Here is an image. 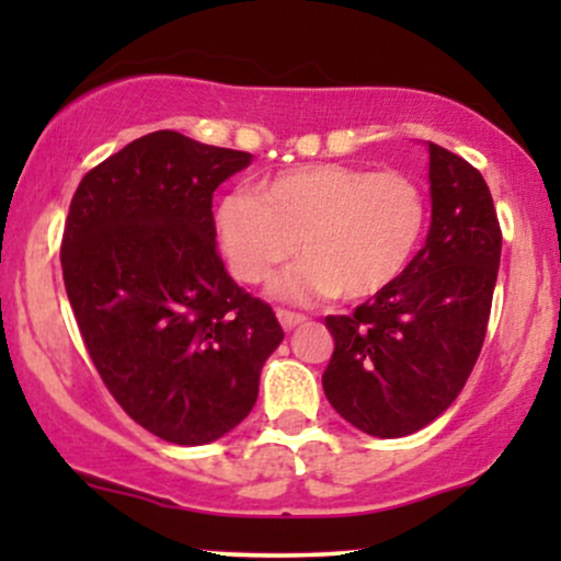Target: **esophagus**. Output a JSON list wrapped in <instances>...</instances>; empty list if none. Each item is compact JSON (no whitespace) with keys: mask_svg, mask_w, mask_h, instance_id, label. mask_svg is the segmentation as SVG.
Instances as JSON below:
<instances>
[{"mask_svg":"<svg viewBox=\"0 0 561 561\" xmlns=\"http://www.w3.org/2000/svg\"><path fill=\"white\" fill-rule=\"evenodd\" d=\"M276 317H279L282 327H285V330H295V327H298V324H302V321H306V317H302V313L287 311V308H279V311H276Z\"/></svg>","mask_w":561,"mask_h":561,"instance_id":"1","label":"esophagus"}]
</instances>
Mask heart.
Segmentation results:
<instances>
[{
    "label": "heart",
    "mask_w": 561,
    "mask_h": 561,
    "mask_svg": "<svg viewBox=\"0 0 561 561\" xmlns=\"http://www.w3.org/2000/svg\"><path fill=\"white\" fill-rule=\"evenodd\" d=\"M427 227V199L409 173L313 163L266 179L255 197L231 192L216 210L229 268L263 285L300 250L279 282L285 298L369 300L401 279Z\"/></svg>",
    "instance_id": "heart-1"
}]
</instances>
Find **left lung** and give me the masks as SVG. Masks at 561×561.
Instances as JSON below:
<instances>
[{
  "label": "left lung",
  "mask_w": 561,
  "mask_h": 561,
  "mask_svg": "<svg viewBox=\"0 0 561 561\" xmlns=\"http://www.w3.org/2000/svg\"><path fill=\"white\" fill-rule=\"evenodd\" d=\"M433 224L401 279L351 317H327L334 351L321 385L332 409L375 437L437 420L472 375L485 343L501 227L482 173L430 145Z\"/></svg>",
  "instance_id": "8db88e82"
}]
</instances>
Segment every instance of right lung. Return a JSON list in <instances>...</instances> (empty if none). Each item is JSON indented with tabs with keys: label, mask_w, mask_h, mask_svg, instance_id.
Returning a JSON list of instances; mask_svg holds the SVG:
<instances>
[{
	"label": "right lung",
	"mask_w": 561,
	"mask_h": 561,
	"mask_svg": "<svg viewBox=\"0 0 561 561\" xmlns=\"http://www.w3.org/2000/svg\"><path fill=\"white\" fill-rule=\"evenodd\" d=\"M248 163L165 128L94 165L70 199L60 263L89 358L121 409L176 446L234 430L285 337L216 248L214 192Z\"/></svg>",
	"instance_id": "add662e5"
}]
</instances>
